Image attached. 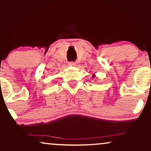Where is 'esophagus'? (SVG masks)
Returning a JSON list of instances; mask_svg holds the SVG:
<instances>
[{
	"label": "esophagus",
	"instance_id": "34e87169",
	"mask_svg": "<svg viewBox=\"0 0 151 151\" xmlns=\"http://www.w3.org/2000/svg\"><path fill=\"white\" fill-rule=\"evenodd\" d=\"M69 65L72 66V67H75V66L77 65V63H76V62H71L69 63Z\"/></svg>",
	"mask_w": 151,
	"mask_h": 151
}]
</instances>
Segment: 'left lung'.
<instances>
[{
  "mask_svg": "<svg viewBox=\"0 0 151 151\" xmlns=\"http://www.w3.org/2000/svg\"><path fill=\"white\" fill-rule=\"evenodd\" d=\"M95 77V74H93L92 75V78H94Z\"/></svg>",
  "mask_w": 151,
  "mask_h": 151,
  "instance_id": "left-lung-1",
  "label": "left lung"
}]
</instances>
